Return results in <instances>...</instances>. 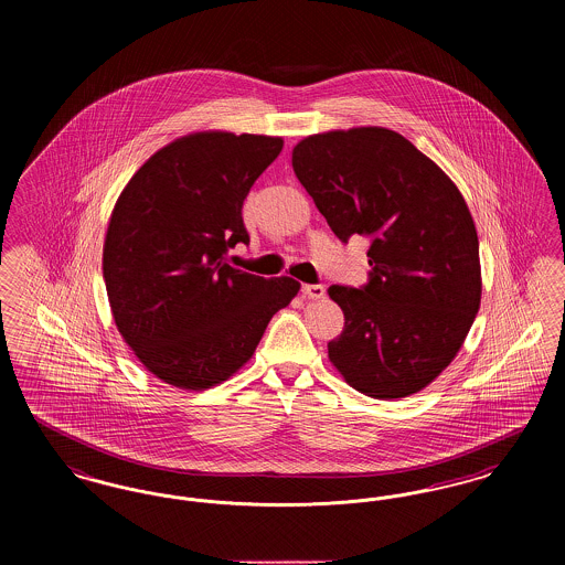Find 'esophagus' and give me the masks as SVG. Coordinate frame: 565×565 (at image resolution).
Here are the masks:
<instances>
[{
  "label": "esophagus",
  "instance_id": "obj_1",
  "mask_svg": "<svg viewBox=\"0 0 565 565\" xmlns=\"http://www.w3.org/2000/svg\"><path fill=\"white\" fill-rule=\"evenodd\" d=\"M302 296L309 298V300H320L326 296V288L318 286V284H305L302 286Z\"/></svg>",
  "mask_w": 565,
  "mask_h": 565
}]
</instances>
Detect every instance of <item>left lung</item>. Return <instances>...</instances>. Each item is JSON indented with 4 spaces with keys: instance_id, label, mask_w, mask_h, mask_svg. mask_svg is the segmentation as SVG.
<instances>
[{
    "instance_id": "1",
    "label": "left lung",
    "mask_w": 565,
    "mask_h": 565,
    "mask_svg": "<svg viewBox=\"0 0 565 565\" xmlns=\"http://www.w3.org/2000/svg\"><path fill=\"white\" fill-rule=\"evenodd\" d=\"M292 167L341 242L371 239L369 284L328 288L345 313L330 362L364 396L417 394L451 364L481 307L479 237L461 192L383 127L309 135Z\"/></svg>"
}]
</instances>
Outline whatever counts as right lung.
Segmentation results:
<instances>
[{
    "label": "right lung",
    "mask_w": 565,
    "mask_h": 565,
    "mask_svg": "<svg viewBox=\"0 0 565 565\" xmlns=\"http://www.w3.org/2000/svg\"><path fill=\"white\" fill-rule=\"evenodd\" d=\"M281 137L201 131L167 143L120 192L104 243L118 332L137 360L180 390H207L254 355L300 284L226 265L249 243L243 201Z\"/></svg>",
    "instance_id": "obj_1"
}]
</instances>
